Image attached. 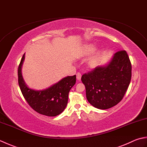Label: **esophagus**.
<instances>
[{"label":"esophagus","mask_w":147,"mask_h":147,"mask_svg":"<svg viewBox=\"0 0 147 147\" xmlns=\"http://www.w3.org/2000/svg\"><path fill=\"white\" fill-rule=\"evenodd\" d=\"M76 78L78 80L80 81L81 78H82V74H81L80 73H78L76 74Z\"/></svg>","instance_id":"obj_1"}]
</instances>
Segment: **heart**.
Here are the masks:
<instances>
[{"label":"heart","instance_id":"obj_1","mask_svg":"<svg viewBox=\"0 0 147 147\" xmlns=\"http://www.w3.org/2000/svg\"><path fill=\"white\" fill-rule=\"evenodd\" d=\"M95 50V47L94 45H88L85 46V47L83 48V53L84 54H90L94 52V51ZM99 56H100V53H98L97 54H96L94 57L93 59V62H96L97 61V60L99 58Z\"/></svg>","mask_w":147,"mask_h":147}]
</instances>
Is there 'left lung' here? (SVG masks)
Listing matches in <instances>:
<instances>
[{"label": "left lung", "instance_id": "1", "mask_svg": "<svg viewBox=\"0 0 147 147\" xmlns=\"http://www.w3.org/2000/svg\"><path fill=\"white\" fill-rule=\"evenodd\" d=\"M131 79V64L124 51L115 53L107 64L98 65L82 77L87 100L99 109L117 105L123 99Z\"/></svg>", "mask_w": 147, "mask_h": 147}]
</instances>
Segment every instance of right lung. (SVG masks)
Instances as JSON below:
<instances>
[{
	"label": "right lung",
	"instance_id": "1",
	"mask_svg": "<svg viewBox=\"0 0 147 147\" xmlns=\"http://www.w3.org/2000/svg\"><path fill=\"white\" fill-rule=\"evenodd\" d=\"M24 54L18 67V83L23 96L33 110L39 114L54 117L62 113L67 104L68 94L76 83V75L63 78L59 82L43 90L29 88L22 75Z\"/></svg>",
	"mask_w": 147,
	"mask_h": 147
}]
</instances>
